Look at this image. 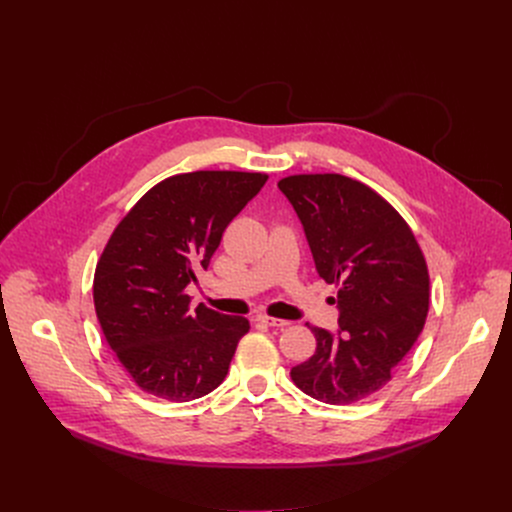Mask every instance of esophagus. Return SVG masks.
<instances>
[{"label": "esophagus", "instance_id": "obj_1", "mask_svg": "<svg viewBox=\"0 0 512 512\" xmlns=\"http://www.w3.org/2000/svg\"><path fill=\"white\" fill-rule=\"evenodd\" d=\"M255 320H257V322H263V324H267V326H273V328L289 326L287 320H279V318H273V316H267V314H259Z\"/></svg>", "mask_w": 512, "mask_h": 512}]
</instances>
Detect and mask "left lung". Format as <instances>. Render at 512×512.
Masks as SVG:
<instances>
[{
    "instance_id": "left-lung-1",
    "label": "left lung",
    "mask_w": 512,
    "mask_h": 512,
    "mask_svg": "<svg viewBox=\"0 0 512 512\" xmlns=\"http://www.w3.org/2000/svg\"><path fill=\"white\" fill-rule=\"evenodd\" d=\"M304 225L316 269L338 287L340 334L312 326L316 352L291 369L306 395L350 405L381 391L419 338L429 271L405 218L371 186L342 174L277 182Z\"/></svg>"
}]
</instances>
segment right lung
Returning <instances> with one entry per match:
<instances>
[{"label":"right lung","mask_w":512,"mask_h":512,"mask_svg":"<svg viewBox=\"0 0 512 512\" xmlns=\"http://www.w3.org/2000/svg\"><path fill=\"white\" fill-rule=\"evenodd\" d=\"M265 182L263 172L176 174L145 192L111 233L95 269V312L141 391L184 403L225 381L249 320L204 304L190 310L186 285Z\"/></svg>","instance_id":"1"}]
</instances>
